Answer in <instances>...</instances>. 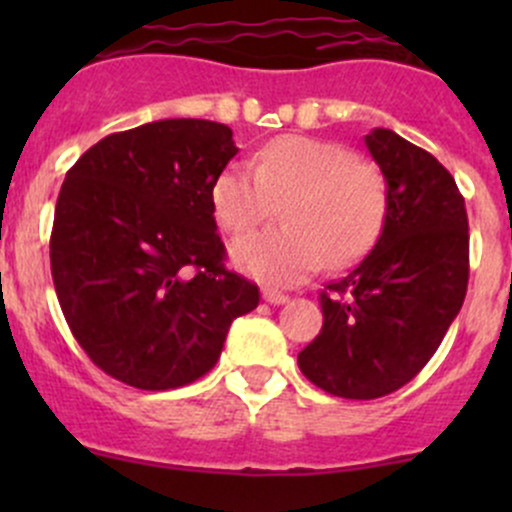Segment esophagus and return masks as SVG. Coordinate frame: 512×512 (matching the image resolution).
I'll use <instances>...</instances> for the list:
<instances>
[{
    "label": "esophagus",
    "mask_w": 512,
    "mask_h": 512,
    "mask_svg": "<svg viewBox=\"0 0 512 512\" xmlns=\"http://www.w3.org/2000/svg\"><path fill=\"white\" fill-rule=\"evenodd\" d=\"M262 299H265V302H270V304H285V302H289L287 294L277 292V289H265V292H262Z\"/></svg>",
    "instance_id": "34e87169"
}]
</instances>
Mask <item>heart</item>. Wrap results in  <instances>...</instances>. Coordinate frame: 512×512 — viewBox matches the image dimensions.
I'll return each mask as SVG.
<instances>
[{
  "label": "heart",
  "instance_id": "1",
  "mask_svg": "<svg viewBox=\"0 0 512 512\" xmlns=\"http://www.w3.org/2000/svg\"><path fill=\"white\" fill-rule=\"evenodd\" d=\"M255 165L227 163L213 180L215 220L245 235L282 203L285 225L232 247V262L272 285H292L324 265L347 267L379 240L389 215V180L347 146L309 136H277L255 153Z\"/></svg>",
  "mask_w": 512,
  "mask_h": 512
}]
</instances>
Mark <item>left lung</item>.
I'll use <instances>...</instances> for the list:
<instances>
[{
  "instance_id": "1",
  "label": "left lung",
  "mask_w": 512,
  "mask_h": 512,
  "mask_svg": "<svg viewBox=\"0 0 512 512\" xmlns=\"http://www.w3.org/2000/svg\"><path fill=\"white\" fill-rule=\"evenodd\" d=\"M364 141L389 180L386 225L374 250L319 292L322 332L297 354L314 386L356 401L409 384L468 289V215L453 175L389 128Z\"/></svg>"
}]
</instances>
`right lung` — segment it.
<instances>
[{
  "mask_svg": "<svg viewBox=\"0 0 512 512\" xmlns=\"http://www.w3.org/2000/svg\"><path fill=\"white\" fill-rule=\"evenodd\" d=\"M225 123L165 118L111 133L66 173L49 255L61 312L98 369L143 391L193 384L260 289L225 267L210 188Z\"/></svg>",
  "mask_w": 512,
  "mask_h": 512,
  "instance_id": "right-lung-1",
  "label": "right lung"
}]
</instances>
